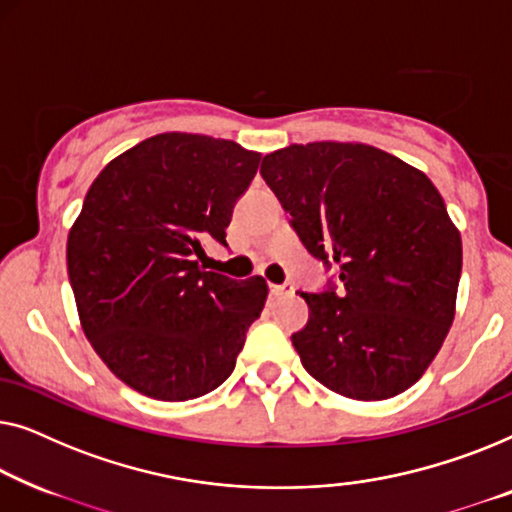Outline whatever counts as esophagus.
I'll list each match as a JSON object with an SVG mask.
<instances>
[{"mask_svg": "<svg viewBox=\"0 0 512 512\" xmlns=\"http://www.w3.org/2000/svg\"><path fill=\"white\" fill-rule=\"evenodd\" d=\"M271 297H290L294 294V287L290 283H283V285H271Z\"/></svg>", "mask_w": 512, "mask_h": 512, "instance_id": "obj_1", "label": "esophagus"}]
</instances>
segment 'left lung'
Here are the masks:
<instances>
[{
	"label": "left lung",
	"mask_w": 512,
	"mask_h": 512,
	"mask_svg": "<svg viewBox=\"0 0 512 512\" xmlns=\"http://www.w3.org/2000/svg\"><path fill=\"white\" fill-rule=\"evenodd\" d=\"M259 174L341 290L308 294L292 345L341 397L383 401L422 378L455 320L462 236L420 169L366 143L273 150Z\"/></svg>",
	"instance_id": "left-lung-1"
}]
</instances>
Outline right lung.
Returning <instances> with one entry per match:
<instances>
[{"mask_svg": "<svg viewBox=\"0 0 512 512\" xmlns=\"http://www.w3.org/2000/svg\"><path fill=\"white\" fill-rule=\"evenodd\" d=\"M262 155L227 139L167 132L115 157L69 229L78 320L113 376L157 401L225 383L262 313L266 280L206 271Z\"/></svg>", "mask_w": 512, "mask_h": 512, "instance_id": "right-lung-1", "label": "right lung"}]
</instances>
